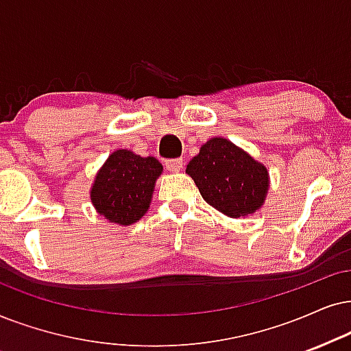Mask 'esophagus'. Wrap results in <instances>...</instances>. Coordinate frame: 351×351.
Instances as JSON below:
<instances>
[{"label": "esophagus", "instance_id": "esophagus-1", "mask_svg": "<svg viewBox=\"0 0 351 351\" xmlns=\"http://www.w3.org/2000/svg\"><path fill=\"white\" fill-rule=\"evenodd\" d=\"M181 168H183V160H181V158H173V160H167V170L180 171Z\"/></svg>", "mask_w": 351, "mask_h": 351}]
</instances>
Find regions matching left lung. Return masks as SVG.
<instances>
[{"label": "left lung", "instance_id": "8db88e82", "mask_svg": "<svg viewBox=\"0 0 351 351\" xmlns=\"http://www.w3.org/2000/svg\"><path fill=\"white\" fill-rule=\"evenodd\" d=\"M186 173L204 201L232 219L256 212L269 188L265 167L223 137L207 141Z\"/></svg>", "mask_w": 351, "mask_h": 351}]
</instances>
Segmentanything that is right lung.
I'll return each mask as SVG.
<instances>
[{
  "mask_svg": "<svg viewBox=\"0 0 351 351\" xmlns=\"http://www.w3.org/2000/svg\"><path fill=\"white\" fill-rule=\"evenodd\" d=\"M162 170L157 158L114 150L97 175L90 191L92 204L113 223H134L147 212L155 180Z\"/></svg>",
  "mask_w": 351,
  "mask_h": 351,
  "instance_id": "obj_1",
  "label": "right lung"
}]
</instances>
